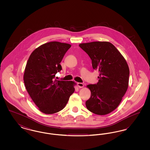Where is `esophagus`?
<instances>
[{
	"instance_id": "esophagus-1",
	"label": "esophagus",
	"mask_w": 150,
	"mask_h": 150,
	"mask_svg": "<svg viewBox=\"0 0 150 150\" xmlns=\"http://www.w3.org/2000/svg\"><path fill=\"white\" fill-rule=\"evenodd\" d=\"M77 85L78 86L79 88H83L84 87V84L81 83H77Z\"/></svg>"
}]
</instances>
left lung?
<instances>
[{"label": "left lung", "mask_w": 150, "mask_h": 150, "mask_svg": "<svg viewBox=\"0 0 150 150\" xmlns=\"http://www.w3.org/2000/svg\"><path fill=\"white\" fill-rule=\"evenodd\" d=\"M79 47L92 59L93 69L100 73L96 84L86 86L91 95L86 101V107L95 114H108L119 106L128 89V64L120 52L110 42L81 43Z\"/></svg>", "instance_id": "8db88e82"}]
</instances>
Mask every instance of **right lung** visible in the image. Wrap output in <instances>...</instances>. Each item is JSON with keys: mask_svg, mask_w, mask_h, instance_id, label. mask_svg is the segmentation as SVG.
<instances>
[{"mask_svg": "<svg viewBox=\"0 0 150 150\" xmlns=\"http://www.w3.org/2000/svg\"><path fill=\"white\" fill-rule=\"evenodd\" d=\"M71 46L58 42L45 43L31 53L27 62L23 74L25 86L39 110L45 114L62 110L75 91L74 81L54 79L61 71L60 63Z\"/></svg>", "mask_w": 150, "mask_h": 150, "instance_id": "add662e5", "label": "right lung"}]
</instances>
